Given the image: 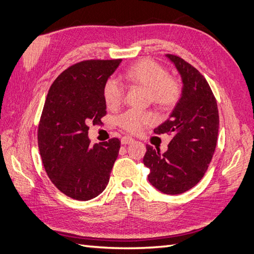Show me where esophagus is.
<instances>
[{"label": "esophagus", "mask_w": 254, "mask_h": 254, "mask_svg": "<svg viewBox=\"0 0 254 254\" xmlns=\"http://www.w3.org/2000/svg\"><path fill=\"white\" fill-rule=\"evenodd\" d=\"M133 141H134V140L132 139V137H130V136H123L122 140H121V143H122L123 145H127V144L132 143Z\"/></svg>", "instance_id": "34e87169"}]
</instances>
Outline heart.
<instances>
[{
	"label": "heart",
	"instance_id": "1",
	"mask_svg": "<svg viewBox=\"0 0 254 254\" xmlns=\"http://www.w3.org/2000/svg\"><path fill=\"white\" fill-rule=\"evenodd\" d=\"M123 79L128 86L147 89L148 99L162 110L171 109L181 96V84L168 76L166 68L151 59H142L129 66L123 74ZM104 101L108 108H117L123 101L124 90L113 78L107 79L103 88ZM120 126L129 132L140 131L145 125L151 124L153 117L148 112L129 110L118 120Z\"/></svg>",
	"mask_w": 254,
	"mask_h": 254
}]
</instances>
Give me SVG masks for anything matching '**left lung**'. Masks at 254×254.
<instances>
[{"mask_svg": "<svg viewBox=\"0 0 254 254\" xmlns=\"http://www.w3.org/2000/svg\"><path fill=\"white\" fill-rule=\"evenodd\" d=\"M165 57L178 71L182 91L178 103L164 123L153 129L157 134L172 133L168 149L161 153L146 146L143 163L150 173L152 187L167 195L189 190L202 179L216 147L219 117L217 103L205 78L182 58Z\"/></svg>", "mask_w": 254, "mask_h": 254, "instance_id": "left-lung-1", "label": "left lung"}]
</instances>
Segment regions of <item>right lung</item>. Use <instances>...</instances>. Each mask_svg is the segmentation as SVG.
Listing matches in <instances>:
<instances>
[{
	"label": "right lung",
	"mask_w": 254,
	"mask_h": 254,
	"mask_svg": "<svg viewBox=\"0 0 254 254\" xmlns=\"http://www.w3.org/2000/svg\"><path fill=\"white\" fill-rule=\"evenodd\" d=\"M122 59L87 60L53 82L38 127V146L49 178L60 191L87 201L106 189L121 142L90 145V124L106 115L103 88Z\"/></svg>",
	"instance_id": "1"
}]
</instances>
